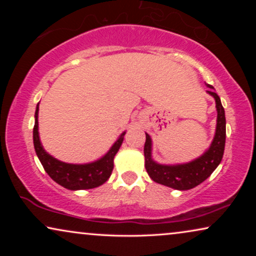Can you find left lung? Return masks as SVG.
I'll return each instance as SVG.
<instances>
[{"label": "left lung", "instance_id": "1", "mask_svg": "<svg viewBox=\"0 0 256 256\" xmlns=\"http://www.w3.org/2000/svg\"><path fill=\"white\" fill-rule=\"evenodd\" d=\"M208 87V93L214 98L216 108V126L214 138L211 146L194 160L180 164H160L152 158V141L149 134L146 132L144 158L146 170L150 178L156 183L176 190H190L202 183L211 176L222 160L226 141V118L225 110L218 94L214 92V87L206 84Z\"/></svg>", "mask_w": 256, "mask_h": 256}]
</instances>
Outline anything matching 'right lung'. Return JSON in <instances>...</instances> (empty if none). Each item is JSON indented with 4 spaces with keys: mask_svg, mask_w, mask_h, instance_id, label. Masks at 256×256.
Listing matches in <instances>:
<instances>
[{
    "mask_svg": "<svg viewBox=\"0 0 256 256\" xmlns=\"http://www.w3.org/2000/svg\"><path fill=\"white\" fill-rule=\"evenodd\" d=\"M38 110H40V104H37L36 112H34V146L38 158L48 176L56 183L72 191L94 188L107 182L113 171L114 157L124 142L126 132L118 136L110 150L99 160L84 164L66 163L54 158L43 148L40 138V132H38Z\"/></svg>",
    "mask_w": 256,
    "mask_h": 256,
    "instance_id": "obj_1",
    "label": "right lung"
}]
</instances>
